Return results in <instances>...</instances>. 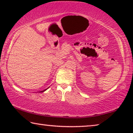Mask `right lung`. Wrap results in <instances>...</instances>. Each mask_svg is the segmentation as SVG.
<instances>
[{
	"instance_id": "obj_1",
	"label": "right lung",
	"mask_w": 133,
	"mask_h": 133,
	"mask_svg": "<svg viewBox=\"0 0 133 133\" xmlns=\"http://www.w3.org/2000/svg\"><path fill=\"white\" fill-rule=\"evenodd\" d=\"M47 90V89H46V90H43V91H40V93H42V92H43V91H44L45 90Z\"/></svg>"
}]
</instances>
